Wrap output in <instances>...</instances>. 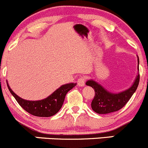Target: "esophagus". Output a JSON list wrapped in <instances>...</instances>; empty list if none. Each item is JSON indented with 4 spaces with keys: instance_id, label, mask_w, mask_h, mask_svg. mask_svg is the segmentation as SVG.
<instances>
[{
    "instance_id": "34e87169",
    "label": "esophagus",
    "mask_w": 148,
    "mask_h": 148,
    "mask_svg": "<svg viewBox=\"0 0 148 148\" xmlns=\"http://www.w3.org/2000/svg\"><path fill=\"white\" fill-rule=\"evenodd\" d=\"M86 77H80L77 80V86H85V83H86Z\"/></svg>"
}]
</instances>
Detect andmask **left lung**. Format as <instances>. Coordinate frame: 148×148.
<instances>
[{"mask_svg": "<svg viewBox=\"0 0 148 148\" xmlns=\"http://www.w3.org/2000/svg\"><path fill=\"white\" fill-rule=\"evenodd\" d=\"M139 70V58H138ZM140 82V74L137 75L134 84L127 90L119 93H112L103 88L94 80H88L87 86L93 88L95 96L91 102V108L98 114H109L116 112L123 108L137 90Z\"/></svg>", "mask_w": 148, "mask_h": 148, "instance_id": "8db88e82", "label": "left lung"}]
</instances>
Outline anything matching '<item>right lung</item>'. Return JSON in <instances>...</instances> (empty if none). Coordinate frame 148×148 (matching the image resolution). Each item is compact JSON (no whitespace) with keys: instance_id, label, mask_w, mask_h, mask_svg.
Instances as JSON below:
<instances>
[{"instance_id":"obj_1","label":"right lung","mask_w":148,"mask_h":148,"mask_svg":"<svg viewBox=\"0 0 148 148\" xmlns=\"http://www.w3.org/2000/svg\"><path fill=\"white\" fill-rule=\"evenodd\" d=\"M8 90L14 96L18 104L30 114L41 117H49L59 112L63 104L65 96L70 90L76 86V83H68L60 87L53 93L41 101H26L17 96L7 83Z\"/></svg>"}]
</instances>
